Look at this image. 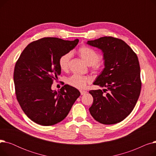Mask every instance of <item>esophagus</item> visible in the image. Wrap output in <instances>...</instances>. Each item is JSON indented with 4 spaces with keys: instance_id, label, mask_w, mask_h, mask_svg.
<instances>
[{
    "instance_id": "obj_1",
    "label": "esophagus",
    "mask_w": 156,
    "mask_h": 156,
    "mask_svg": "<svg viewBox=\"0 0 156 156\" xmlns=\"http://www.w3.org/2000/svg\"><path fill=\"white\" fill-rule=\"evenodd\" d=\"M80 93H81V95H85L87 93V91H83V90H80Z\"/></svg>"
}]
</instances>
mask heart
<instances>
[{
  "mask_svg": "<svg viewBox=\"0 0 156 156\" xmlns=\"http://www.w3.org/2000/svg\"><path fill=\"white\" fill-rule=\"evenodd\" d=\"M79 56L82 59L87 65L91 66L93 71L101 72L103 69V64L99 61L101 55L94 49L87 47H81L78 51ZM71 54L70 52L62 55L59 59V66L60 69L63 71H66L69 69ZM91 79L88 76L74 75L69 77L67 82L70 86L78 89L84 88L88 83L90 82Z\"/></svg>",
  "mask_w": 156,
  "mask_h": 156,
  "instance_id": "1",
  "label": "heart"
}]
</instances>
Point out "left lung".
Returning a JSON list of instances; mask_svg holds the SVG:
<instances>
[{"mask_svg": "<svg viewBox=\"0 0 156 156\" xmlns=\"http://www.w3.org/2000/svg\"><path fill=\"white\" fill-rule=\"evenodd\" d=\"M87 44L104 53L105 68L94 84L106 88L103 91H89L94 99L90 112L102 124L118 123L132 112L140 96L142 82L138 57L117 38L104 37Z\"/></svg>", "mask_w": 156, "mask_h": 156, "instance_id": "obj_1", "label": "left lung"}]
</instances>
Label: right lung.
Returning <instances> with one entry per match:
<instances>
[{"instance_id":"right-lung-1","label":"right lung","mask_w":156,"mask_h":156,"mask_svg":"<svg viewBox=\"0 0 156 156\" xmlns=\"http://www.w3.org/2000/svg\"><path fill=\"white\" fill-rule=\"evenodd\" d=\"M79 42L45 37L29 44L21 54L14 71L15 93L21 108L34 122L51 126L67 116L80 95L75 88L65 85L59 90L51 89L61 74L59 57Z\"/></svg>"}]
</instances>
